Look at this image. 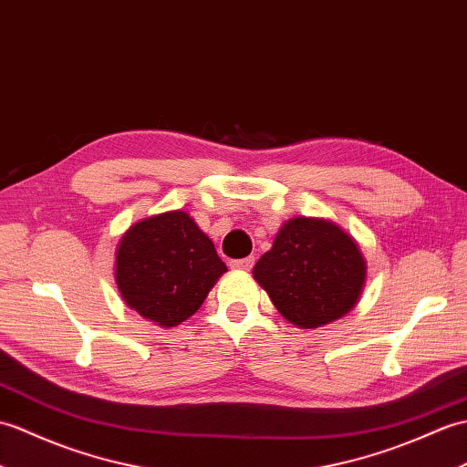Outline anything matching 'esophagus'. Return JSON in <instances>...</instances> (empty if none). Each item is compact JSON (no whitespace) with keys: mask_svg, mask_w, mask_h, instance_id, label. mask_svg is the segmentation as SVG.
<instances>
[{"mask_svg":"<svg viewBox=\"0 0 467 467\" xmlns=\"http://www.w3.org/2000/svg\"><path fill=\"white\" fill-rule=\"evenodd\" d=\"M253 265H254V258H253V256L231 260V268H238V270H251Z\"/></svg>","mask_w":467,"mask_h":467,"instance_id":"34e87169","label":"esophagus"}]
</instances>
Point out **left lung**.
<instances>
[{
    "mask_svg": "<svg viewBox=\"0 0 467 467\" xmlns=\"http://www.w3.org/2000/svg\"><path fill=\"white\" fill-rule=\"evenodd\" d=\"M253 275L288 322L318 328L352 310L364 286L366 263L340 226L298 216L278 231Z\"/></svg>",
    "mask_w": 467,
    "mask_h": 467,
    "instance_id": "obj_1",
    "label": "left lung"
}]
</instances>
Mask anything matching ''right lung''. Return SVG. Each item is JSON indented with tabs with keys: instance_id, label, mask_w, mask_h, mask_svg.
I'll list each match as a JSON object with an SVG mask.
<instances>
[{
	"instance_id": "add662e5",
	"label": "right lung",
	"mask_w": 467,
	"mask_h": 467,
	"mask_svg": "<svg viewBox=\"0 0 467 467\" xmlns=\"http://www.w3.org/2000/svg\"><path fill=\"white\" fill-rule=\"evenodd\" d=\"M226 265L187 213L150 216L117 248L115 280L123 300L159 327H177L207 298Z\"/></svg>"
}]
</instances>
